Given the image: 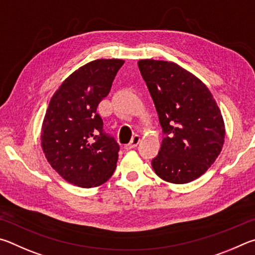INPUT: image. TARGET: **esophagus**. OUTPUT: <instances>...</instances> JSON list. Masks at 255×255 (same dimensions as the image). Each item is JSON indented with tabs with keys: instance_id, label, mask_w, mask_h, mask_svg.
Masks as SVG:
<instances>
[{
	"instance_id": "esophagus-1",
	"label": "esophagus",
	"mask_w": 255,
	"mask_h": 255,
	"mask_svg": "<svg viewBox=\"0 0 255 255\" xmlns=\"http://www.w3.org/2000/svg\"><path fill=\"white\" fill-rule=\"evenodd\" d=\"M139 142H140V135H137V134L133 135V137H132L131 141H130V143H128L127 145H125V149H127V150L134 149L135 146L139 144Z\"/></svg>"
}]
</instances>
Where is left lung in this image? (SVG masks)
<instances>
[{
	"instance_id": "obj_1",
	"label": "left lung",
	"mask_w": 255,
	"mask_h": 255,
	"mask_svg": "<svg viewBox=\"0 0 255 255\" xmlns=\"http://www.w3.org/2000/svg\"><path fill=\"white\" fill-rule=\"evenodd\" d=\"M162 128L161 148L151 164L168 182L197 179L215 161L224 144L221 111L209 89L175 62H137Z\"/></svg>"
}]
</instances>
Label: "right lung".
<instances>
[{"label":"right lung","instance_id":"1","mask_svg":"<svg viewBox=\"0 0 255 255\" xmlns=\"http://www.w3.org/2000/svg\"><path fill=\"white\" fill-rule=\"evenodd\" d=\"M123 64L121 59L88 62L65 79L49 103L41 132L43 153L75 186H100L116 168L120 145L104 131L96 111Z\"/></svg>","mask_w":255,"mask_h":255}]
</instances>
